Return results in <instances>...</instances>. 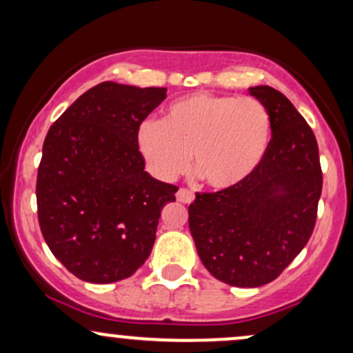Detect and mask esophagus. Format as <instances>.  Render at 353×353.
I'll use <instances>...</instances> for the list:
<instances>
[{
  "label": "esophagus",
  "instance_id": "esophagus-1",
  "mask_svg": "<svg viewBox=\"0 0 353 353\" xmlns=\"http://www.w3.org/2000/svg\"><path fill=\"white\" fill-rule=\"evenodd\" d=\"M176 197H177V201H179V202H184V204H190V202L194 201V192H192V190L185 189V188H181L179 190H177Z\"/></svg>",
  "mask_w": 353,
  "mask_h": 353
}]
</instances>
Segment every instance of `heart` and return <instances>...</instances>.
<instances>
[{
	"label": "heart",
	"mask_w": 353,
	"mask_h": 353,
	"mask_svg": "<svg viewBox=\"0 0 353 353\" xmlns=\"http://www.w3.org/2000/svg\"><path fill=\"white\" fill-rule=\"evenodd\" d=\"M270 117L255 98L196 92L177 99L163 121L141 124L137 144L149 169L171 181L189 168L209 188L229 189L262 161Z\"/></svg>",
	"instance_id": "heart-1"
}]
</instances>
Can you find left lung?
<instances>
[{"label": "left lung", "instance_id": "obj_1", "mask_svg": "<svg viewBox=\"0 0 353 353\" xmlns=\"http://www.w3.org/2000/svg\"><path fill=\"white\" fill-rule=\"evenodd\" d=\"M250 94L270 117L267 151L257 168L229 189L196 192L189 229L202 264L234 287L275 281L314 232L322 168L314 131L285 96L270 86Z\"/></svg>", "mask_w": 353, "mask_h": 353}]
</instances>
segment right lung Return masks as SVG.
<instances>
[{
	"instance_id": "add662e5",
	"label": "right lung",
	"mask_w": 353,
	"mask_h": 353,
	"mask_svg": "<svg viewBox=\"0 0 353 353\" xmlns=\"http://www.w3.org/2000/svg\"><path fill=\"white\" fill-rule=\"evenodd\" d=\"M165 88L104 81L48 131L36 179L38 221L54 257L81 281H123L151 254L161 210L177 185L144 171L139 125Z\"/></svg>"
}]
</instances>
